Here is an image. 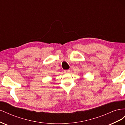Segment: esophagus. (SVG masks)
I'll return each mask as SVG.
<instances>
[{"mask_svg": "<svg viewBox=\"0 0 125 125\" xmlns=\"http://www.w3.org/2000/svg\"><path fill=\"white\" fill-rule=\"evenodd\" d=\"M64 73H70V70H64Z\"/></svg>", "mask_w": 125, "mask_h": 125, "instance_id": "esophagus-1", "label": "esophagus"}]
</instances>
